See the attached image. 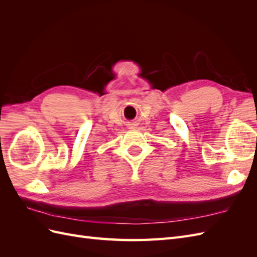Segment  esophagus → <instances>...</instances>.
<instances>
[{"label":"esophagus","instance_id":"34e87169","mask_svg":"<svg viewBox=\"0 0 257 257\" xmlns=\"http://www.w3.org/2000/svg\"><path fill=\"white\" fill-rule=\"evenodd\" d=\"M132 125H133V127H132V128H135V126L137 125V124H135V123H133V124H132Z\"/></svg>","mask_w":257,"mask_h":257}]
</instances>
